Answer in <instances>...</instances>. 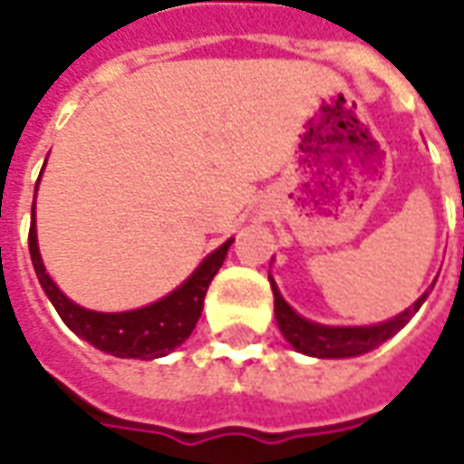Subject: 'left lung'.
<instances>
[{
	"label": "left lung",
	"mask_w": 464,
	"mask_h": 464,
	"mask_svg": "<svg viewBox=\"0 0 464 464\" xmlns=\"http://www.w3.org/2000/svg\"><path fill=\"white\" fill-rule=\"evenodd\" d=\"M271 285L273 295H276V321H278V328L285 335V341L291 343L298 353L315 355V358H353V355H362L368 350L378 348L388 338H392L415 315V311L422 305V301L428 298V293L420 295L412 308L400 313L398 318H392V321L380 323V325L331 328V325H318V323L301 318L288 303L283 301L281 293L276 288V283L271 281Z\"/></svg>",
	"instance_id": "left-lung-1"
}]
</instances>
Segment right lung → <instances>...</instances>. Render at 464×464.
<instances>
[{"instance_id":"1","label":"right lung","mask_w":464,"mask_h":464,"mask_svg":"<svg viewBox=\"0 0 464 464\" xmlns=\"http://www.w3.org/2000/svg\"><path fill=\"white\" fill-rule=\"evenodd\" d=\"M231 243L233 238L223 243L221 248H216L181 288H176L171 295H166L161 301L129 313H94L69 301L64 293L56 288L54 281L46 276L44 263L39 256V246H36L34 223L29 228V253H32L36 278H39L49 301L59 313V318L79 338H84L104 353H111L116 358L153 360L163 358L173 348H179L196 328L198 315L203 311V298L208 291V283L213 281V276L218 273V268L226 261V253H228Z\"/></svg>"}]
</instances>
